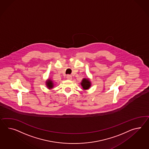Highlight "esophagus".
I'll list each match as a JSON object with an SVG mask.
<instances>
[{
    "instance_id": "34e87169",
    "label": "esophagus",
    "mask_w": 149,
    "mask_h": 149,
    "mask_svg": "<svg viewBox=\"0 0 149 149\" xmlns=\"http://www.w3.org/2000/svg\"><path fill=\"white\" fill-rule=\"evenodd\" d=\"M67 79L68 80H71L72 79V75H67Z\"/></svg>"
}]
</instances>
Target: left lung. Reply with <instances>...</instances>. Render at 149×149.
<instances>
[{
  "label": "left lung",
  "mask_w": 149,
  "mask_h": 149,
  "mask_svg": "<svg viewBox=\"0 0 149 149\" xmlns=\"http://www.w3.org/2000/svg\"><path fill=\"white\" fill-rule=\"evenodd\" d=\"M81 84L84 90H87L91 87V82L89 79L84 78V79L82 80Z\"/></svg>",
  "instance_id": "8db88e82"
}]
</instances>
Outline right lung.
<instances>
[{
  "mask_svg": "<svg viewBox=\"0 0 149 149\" xmlns=\"http://www.w3.org/2000/svg\"><path fill=\"white\" fill-rule=\"evenodd\" d=\"M46 84L48 88L49 89L53 88V86H54V84L53 82V81L51 79H48L46 82Z\"/></svg>",
  "mask_w": 149,
  "mask_h": 149,
  "instance_id": "1",
  "label": "right lung"
}]
</instances>
